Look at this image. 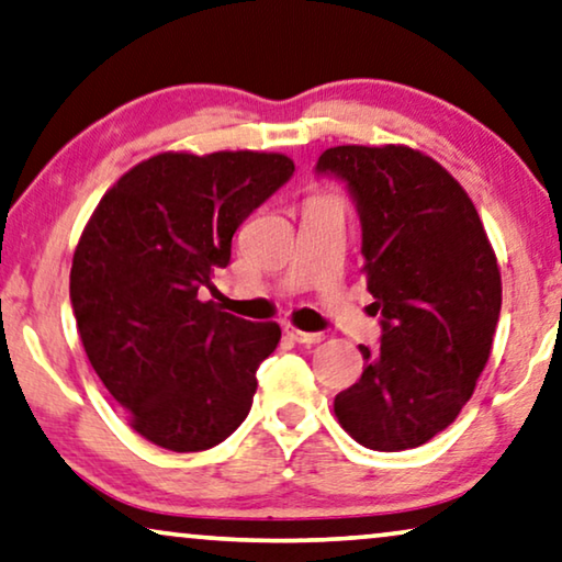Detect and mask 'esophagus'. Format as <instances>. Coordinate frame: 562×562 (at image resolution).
I'll list each match as a JSON object with an SVG mask.
<instances>
[{"instance_id": "34e87169", "label": "esophagus", "mask_w": 562, "mask_h": 562, "mask_svg": "<svg viewBox=\"0 0 562 562\" xmlns=\"http://www.w3.org/2000/svg\"><path fill=\"white\" fill-rule=\"evenodd\" d=\"M284 335H288V338H292L295 342H300V346H317V342L325 340L323 333H305L300 328H292V325H284Z\"/></svg>"}]
</instances>
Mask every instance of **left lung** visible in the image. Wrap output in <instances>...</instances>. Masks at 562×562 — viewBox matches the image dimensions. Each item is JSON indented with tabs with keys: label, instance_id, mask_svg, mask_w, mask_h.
<instances>
[{
	"label": "left lung",
	"instance_id": "1",
	"mask_svg": "<svg viewBox=\"0 0 562 562\" xmlns=\"http://www.w3.org/2000/svg\"><path fill=\"white\" fill-rule=\"evenodd\" d=\"M317 176L346 183L361 216L379 350L335 396V416L373 451L422 447L454 422L487 366L499 321L497 257L467 191L406 146H338Z\"/></svg>",
	"mask_w": 562,
	"mask_h": 562
}]
</instances>
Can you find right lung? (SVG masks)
<instances>
[{
    "instance_id": "1",
    "label": "right lung",
    "mask_w": 562,
    "mask_h": 562,
    "mask_svg": "<svg viewBox=\"0 0 562 562\" xmlns=\"http://www.w3.org/2000/svg\"><path fill=\"white\" fill-rule=\"evenodd\" d=\"M292 173L282 154H158L121 176L82 232L70 270L80 340L156 447L212 449L252 408L280 325L222 313L199 292L229 265L239 224Z\"/></svg>"
}]
</instances>
